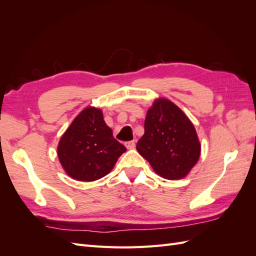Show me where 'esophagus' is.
I'll return each instance as SVG.
<instances>
[{
  "label": "esophagus",
  "instance_id": "34e87169",
  "mask_svg": "<svg viewBox=\"0 0 256 256\" xmlns=\"http://www.w3.org/2000/svg\"><path fill=\"white\" fill-rule=\"evenodd\" d=\"M126 147L128 150H134V146H136V142L134 141H129V142H126Z\"/></svg>",
  "mask_w": 256,
  "mask_h": 256
}]
</instances>
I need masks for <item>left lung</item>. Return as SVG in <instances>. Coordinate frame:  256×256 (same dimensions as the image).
I'll return each mask as SVG.
<instances>
[{
    "label": "left lung",
    "mask_w": 256,
    "mask_h": 256,
    "mask_svg": "<svg viewBox=\"0 0 256 256\" xmlns=\"http://www.w3.org/2000/svg\"><path fill=\"white\" fill-rule=\"evenodd\" d=\"M136 150L161 177L180 180L196 164L200 144L191 120L171 100L158 98L146 114Z\"/></svg>",
    "instance_id": "1"
}]
</instances>
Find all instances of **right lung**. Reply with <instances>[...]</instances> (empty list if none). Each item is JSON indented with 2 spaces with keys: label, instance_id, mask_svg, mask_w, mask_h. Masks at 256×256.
Returning <instances> with one entry per match:
<instances>
[{
  "label": "right lung",
  "instance_id": "add662e5",
  "mask_svg": "<svg viewBox=\"0 0 256 256\" xmlns=\"http://www.w3.org/2000/svg\"><path fill=\"white\" fill-rule=\"evenodd\" d=\"M126 150L113 138L102 111L88 106L62 136L58 157L68 176L79 182H94L109 174Z\"/></svg>",
  "mask_w": 256,
  "mask_h": 256
}]
</instances>
